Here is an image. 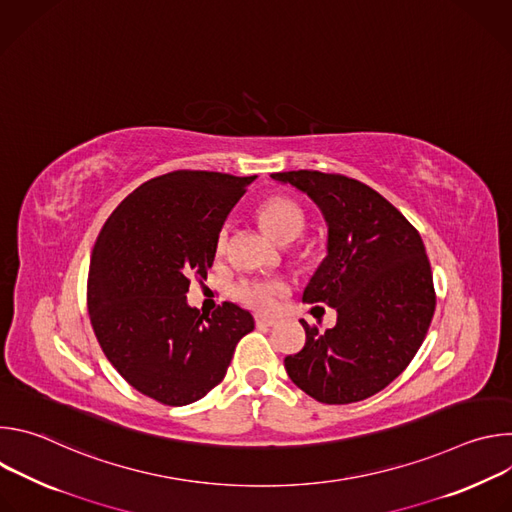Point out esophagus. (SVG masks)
<instances>
[{"label": "esophagus", "mask_w": 512, "mask_h": 512, "mask_svg": "<svg viewBox=\"0 0 512 512\" xmlns=\"http://www.w3.org/2000/svg\"><path fill=\"white\" fill-rule=\"evenodd\" d=\"M255 322H257V326H263V328H269V326H275V324H277V320H275V318H269V316H257Z\"/></svg>", "instance_id": "1"}]
</instances>
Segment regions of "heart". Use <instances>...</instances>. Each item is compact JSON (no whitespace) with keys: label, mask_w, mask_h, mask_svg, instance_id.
<instances>
[{"label":"heart","mask_w":512,"mask_h":512,"mask_svg":"<svg viewBox=\"0 0 512 512\" xmlns=\"http://www.w3.org/2000/svg\"><path fill=\"white\" fill-rule=\"evenodd\" d=\"M259 221L277 243L287 245L302 235L306 216L298 202L287 196H271L259 206ZM227 235V229L218 235V251H225ZM233 294L239 302L265 312L275 306L279 285L267 279H245L235 285Z\"/></svg>","instance_id":"1"}]
</instances>
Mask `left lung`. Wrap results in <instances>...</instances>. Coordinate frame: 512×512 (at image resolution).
<instances>
[{"mask_svg": "<svg viewBox=\"0 0 512 512\" xmlns=\"http://www.w3.org/2000/svg\"><path fill=\"white\" fill-rule=\"evenodd\" d=\"M273 180L304 192L328 227L326 257L302 302L336 308V326L306 328L285 356L289 379L320 403L346 405L383 391L417 354L435 310L433 277L419 233L379 192L314 170Z\"/></svg>", "mask_w": 512, "mask_h": 512, "instance_id": "left-lung-1", "label": "left lung"}]
</instances>
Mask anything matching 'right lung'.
Segmentation results:
<instances>
[{"label": "right lung", "instance_id": "obj_1", "mask_svg": "<svg viewBox=\"0 0 512 512\" xmlns=\"http://www.w3.org/2000/svg\"><path fill=\"white\" fill-rule=\"evenodd\" d=\"M257 176L178 170L133 190L107 218L91 255L89 316L117 373L164 405L202 399L227 375L251 312L188 306L190 277L212 267L229 212Z\"/></svg>", "mask_w": 512, "mask_h": 512}]
</instances>
